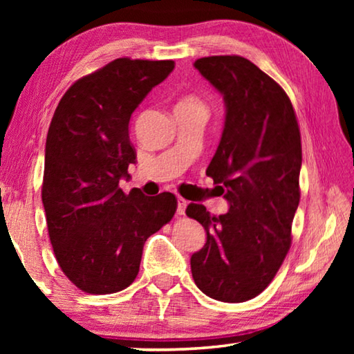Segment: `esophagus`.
<instances>
[{"instance_id":"34e87169","label":"esophagus","mask_w":354,"mask_h":354,"mask_svg":"<svg viewBox=\"0 0 354 354\" xmlns=\"http://www.w3.org/2000/svg\"><path fill=\"white\" fill-rule=\"evenodd\" d=\"M187 205H189L187 200H184L183 196H178V214L179 215H184L185 207H187Z\"/></svg>"}]
</instances>
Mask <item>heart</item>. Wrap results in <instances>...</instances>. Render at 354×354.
<instances>
[{"label": "heart", "mask_w": 354, "mask_h": 354, "mask_svg": "<svg viewBox=\"0 0 354 354\" xmlns=\"http://www.w3.org/2000/svg\"><path fill=\"white\" fill-rule=\"evenodd\" d=\"M178 106H190V107H203V104L200 103L198 100L196 98H192V97H189V98H184L181 103H179Z\"/></svg>", "instance_id": "heart-1"}]
</instances>
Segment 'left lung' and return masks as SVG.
<instances>
[{"mask_svg": "<svg viewBox=\"0 0 354 354\" xmlns=\"http://www.w3.org/2000/svg\"><path fill=\"white\" fill-rule=\"evenodd\" d=\"M194 65L225 100V128L206 175L230 211L217 217L195 203L185 209L207 236L190 257L192 277L207 297L242 303L272 283L290 248L301 136L283 87L248 59L209 56Z\"/></svg>", "mask_w": 354, "mask_h": 354, "instance_id": "left-lung-1", "label": "left lung"}]
</instances>
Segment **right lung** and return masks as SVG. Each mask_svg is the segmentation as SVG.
Returning a JSON list of instances; mask_svg holds the SVG:
<instances>
[{
  "instance_id": "right-lung-1",
  "label": "right lung",
  "mask_w": 354,
  "mask_h": 354,
  "mask_svg": "<svg viewBox=\"0 0 354 354\" xmlns=\"http://www.w3.org/2000/svg\"><path fill=\"white\" fill-rule=\"evenodd\" d=\"M173 61L120 57L71 86L53 115L41 184L48 234L59 267L82 292L127 289L147 239L169 223L176 196L127 195L120 179L136 164L129 120Z\"/></svg>"
}]
</instances>
